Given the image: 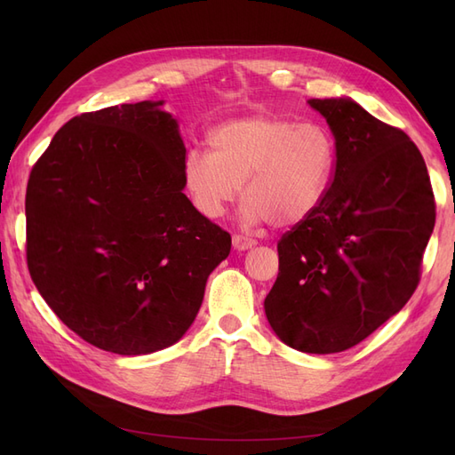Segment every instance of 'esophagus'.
I'll return each mask as SVG.
<instances>
[{
	"label": "esophagus",
	"instance_id": "34e87169",
	"mask_svg": "<svg viewBox=\"0 0 455 455\" xmlns=\"http://www.w3.org/2000/svg\"><path fill=\"white\" fill-rule=\"evenodd\" d=\"M254 244H256V239H252V237L239 235V233H235V235H233V246H235L237 251H246V249H252Z\"/></svg>",
	"mask_w": 455,
	"mask_h": 455
}]
</instances>
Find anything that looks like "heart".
Returning <instances> with one entry per match:
<instances>
[{
  "label": "heart",
  "mask_w": 455,
  "mask_h": 455,
  "mask_svg": "<svg viewBox=\"0 0 455 455\" xmlns=\"http://www.w3.org/2000/svg\"><path fill=\"white\" fill-rule=\"evenodd\" d=\"M206 144L209 154L194 149L184 161L188 191L206 218L222 216L243 188L251 224L292 226L319 204L334 172L332 136L313 121L249 116L222 123Z\"/></svg>",
  "instance_id": "b5f03b06"
}]
</instances>
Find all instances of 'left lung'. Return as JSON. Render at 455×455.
I'll use <instances>...</instances> for the list:
<instances>
[{
	"instance_id": "obj_1",
	"label": "left lung",
	"mask_w": 455,
	"mask_h": 455,
	"mask_svg": "<svg viewBox=\"0 0 455 455\" xmlns=\"http://www.w3.org/2000/svg\"><path fill=\"white\" fill-rule=\"evenodd\" d=\"M336 139L319 204L277 243L264 306L271 328L304 353H339L401 311L421 279L435 228L431 178L410 136L349 99L309 100Z\"/></svg>"
}]
</instances>
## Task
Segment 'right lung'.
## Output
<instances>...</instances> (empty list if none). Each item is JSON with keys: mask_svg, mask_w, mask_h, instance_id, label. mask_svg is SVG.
<instances>
[{"mask_svg": "<svg viewBox=\"0 0 455 455\" xmlns=\"http://www.w3.org/2000/svg\"><path fill=\"white\" fill-rule=\"evenodd\" d=\"M163 102L109 106L57 131L26 189V259L91 346L148 355L194 323L231 235L184 196L186 148Z\"/></svg>", "mask_w": 455, "mask_h": 455, "instance_id": "1", "label": "right lung"}]
</instances>
